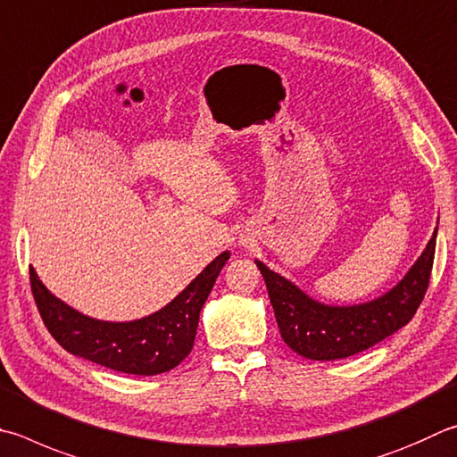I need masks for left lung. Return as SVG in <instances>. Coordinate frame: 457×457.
Listing matches in <instances>:
<instances>
[{"label": "left lung", "instance_id": "obj_1", "mask_svg": "<svg viewBox=\"0 0 457 457\" xmlns=\"http://www.w3.org/2000/svg\"><path fill=\"white\" fill-rule=\"evenodd\" d=\"M436 236L400 284L376 300L355 305H326L257 260L284 342L308 360L350 358L379 344L416 315L431 276Z\"/></svg>", "mask_w": 457, "mask_h": 457}]
</instances>
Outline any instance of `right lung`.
Masks as SVG:
<instances>
[{"mask_svg":"<svg viewBox=\"0 0 457 457\" xmlns=\"http://www.w3.org/2000/svg\"><path fill=\"white\" fill-rule=\"evenodd\" d=\"M228 260L229 252L220 253L165 308L134 321H102L70 308L41 284L33 268L29 281L41 320L63 350L121 373L157 376L192 352L200 312Z\"/></svg>","mask_w":457,"mask_h":457,"instance_id":"right-lung-1","label":"right lung"}]
</instances>
